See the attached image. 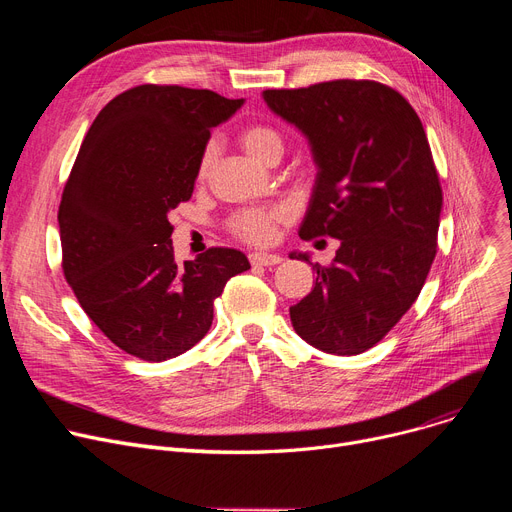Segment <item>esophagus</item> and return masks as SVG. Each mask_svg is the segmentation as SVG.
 Returning a JSON list of instances; mask_svg holds the SVG:
<instances>
[{"label": "esophagus", "mask_w": 512, "mask_h": 512, "mask_svg": "<svg viewBox=\"0 0 512 512\" xmlns=\"http://www.w3.org/2000/svg\"><path fill=\"white\" fill-rule=\"evenodd\" d=\"M249 261L253 265H261V267H272V265H278L282 261L280 255H274V253H251L249 255Z\"/></svg>", "instance_id": "1"}]
</instances>
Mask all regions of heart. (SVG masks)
Returning a JSON list of instances; mask_svg holds the SVG:
<instances>
[{
    "instance_id": "b5f03b06",
    "label": "heart",
    "mask_w": 512,
    "mask_h": 512,
    "mask_svg": "<svg viewBox=\"0 0 512 512\" xmlns=\"http://www.w3.org/2000/svg\"><path fill=\"white\" fill-rule=\"evenodd\" d=\"M240 143L253 159L263 161V164L272 155L284 151L282 134L276 128L265 126V124L247 126L240 132ZM213 157H215V147H213V143H207L199 157V176H205L209 172V168L213 164ZM286 218H288V213L282 207L247 209V211L234 215V220L230 222V228L238 238L249 242V245H270V242L276 238L278 226Z\"/></svg>"
}]
</instances>
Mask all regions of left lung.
<instances>
[{"instance_id":"obj_1","label":"left lung","mask_w":512,"mask_h":512,"mask_svg":"<svg viewBox=\"0 0 512 512\" xmlns=\"http://www.w3.org/2000/svg\"><path fill=\"white\" fill-rule=\"evenodd\" d=\"M263 99L305 134L317 164L299 236L340 240L330 265H313L315 286L290 307L292 326L324 353H365L417 301L438 251L442 186L423 124L375 80L267 89Z\"/></svg>"}]
</instances>
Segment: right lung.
Wrapping results in <instances>:
<instances>
[{
  "instance_id": "add662e5",
  "label": "right lung",
  "mask_w": 512,
  "mask_h": 512,
  "mask_svg": "<svg viewBox=\"0 0 512 512\" xmlns=\"http://www.w3.org/2000/svg\"><path fill=\"white\" fill-rule=\"evenodd\" d=\"M240 105L139 85L103 107L78 149L58 211L62 270L93 324L132 357L159 363L193 348L226 282L251 267L226 247L178 265L168 220L193 195L209 130Z\"/></svg>"
}]
</instances>
